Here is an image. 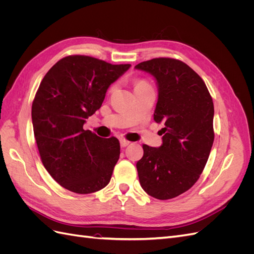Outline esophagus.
<instances>
[{
    "mask_svg": "<svg viewBox=\"0 0 254 254\" xmlns=\"http://www.w3.org/2000/svg\"><path fill=\"white\" fill-rule=\"evenodd\" d=\"M120 142H121L122 147H126V146H128L130 144V142L128 140H126V139H121Z\"/></svg>",
    "mask_w": 254,
    "mask_h": 254,
    "instance_id": "1",
    "label": "esophagus"
}]
</instances>
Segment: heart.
Returning <instances> with one entry per match:
<instances>
[{
	"label": "heart",
	"instance_id": "obj_1",
	"mask_svg": "<svg viewBox=\"0 0 254 254\" xmlns=\"http://www.w3.org/2000/svg\"><path fill=\"white\" fill-rule=\"evenodd\" d=\"M146 87H150V84H149L147 81H146V80H144V79H139V80H136V81L134 82V90L146 88ZM115 89H117V84H115V83L111 84L109 90H108V93H109V94L113 93V92L115 91Z\"/></svg>",
	"mask_w": 254,
	"mask_h": 254
}]
</instances>
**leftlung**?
Returning a JSON list of instances; mask_svg holds the SVG:
<instances>
[{
  "label": "left lung",
  "mask_w": 254,
  "mask_h": 254,
  "mask_svg": "<svg viewBox=\"0 0 254 254\" xmlns=\"http://www.w3.org/2000/svg\"><path fill=\"white\" fill-rule=\"evenodd\" d=\"M135 68L155 76L159 98L153 119L163 123V144H143L136 170L142 189L160 200L190 190L200 177L214 142V105L204 81L174 58H153Z\"/></svg>",
  "instance_id": "1"
}]
</instances>
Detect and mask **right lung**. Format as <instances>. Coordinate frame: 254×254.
I'll use <instances>...</instances> for the list:
<instances>
[{"label": "right lung", "mask_w": 254, "mask_h": 254, "mask_svg": "<svg viewBox=\"0 0 254 254\" xmlns=\"http://www.w3.org/2000/svg\"><path fill=\"white\" fill-rule=\"evenodd\" d=\"M129 67L70 55L50 68L36 92L32 119L41 161L53 179L73 193H94L111 179L120 158L119 140L99 137L83 124Z\"/></svg>", "instance_id": "1"}]
</instances>
